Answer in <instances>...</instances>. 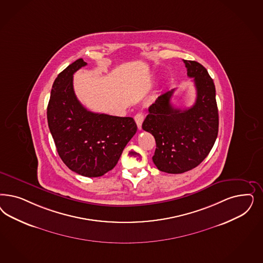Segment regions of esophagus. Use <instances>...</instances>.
<instances>
[{
	"mask_svg": "<svg viewBox=\"0 0 263 263\" xmlns=\"http://www.w3.org/2000/svg\"><path fill=\"white\" fill-rule=\"evenodd\" d=\"M135 120H136V125L138 129L140 130L142 128V123H143V120H144V114L142 112H138L135 116Z\"/></svg>",
	"mask_w": 263,
	"mask_h": 263,
	"instance_id": "obj_1",
	"label": "esophagus"
}]
</instances>
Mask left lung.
<instances>
[{
  "instance_id": "left-lung-1",
  "label": "left lung",
  "mask_w": 263,
  "mask_h": 263,
  "mask_svg": "<svg viewBox=\"0 0 263 263\" xmlns=\"http://www.w3.org/2000/svg\"><path fill=\"white\" fill-rule=\"evenodd\" d=\"M187 77L194 78L195 104L175 108L174 90L160 96L149 107L142 128L156 140L153 161L158 170L178 174L196 167L211 151L218 136L219 113L216 89L207 69L195 61L184 60Z\"/></svg>"
}]
</instances>
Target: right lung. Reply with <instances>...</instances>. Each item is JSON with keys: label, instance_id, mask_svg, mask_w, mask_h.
Listing matches in <instances>:
<instances>
[{"label": "right lung", "instance_id": "right-lung-1", "mask_svg": "<svg viewBox=\"0 0 263 263\" xmlns=\"http://www.w3.org/2000/svg\"><path fill=\"white\" fill-rule=\"evenodd\" d=\"M87 63L78 59L60 72L51 89L47 121L60 158L86 177H100L118 162L137 130L132 117L87 110L73 90V73Z\"/></svg>", "mask_w": 263, "mask_h": 263}]
</instances>
